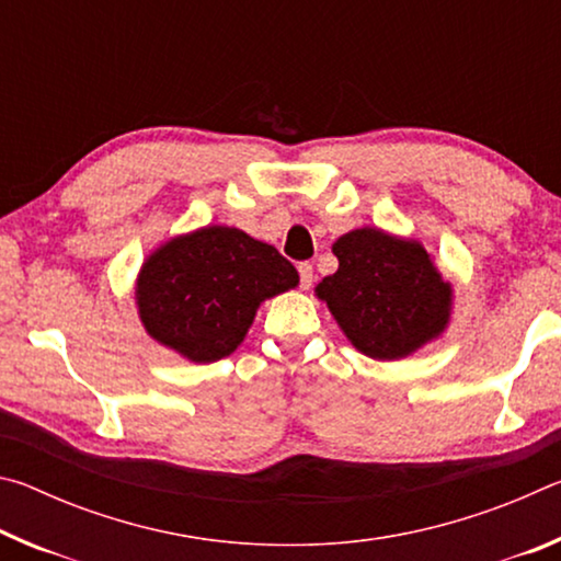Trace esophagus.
Instances as JSON below:
<instances>
[{"label":"esophagus","mask_w":561,"mask_h":561,"mask_svg":"<svg viewBox=\"0 0 561 561\" xmlns=\"http://www.w3.org/2000/svg\"><path fill=\"white\" fill-rule=\"evenodd\" d=\"M299 277H301V289H309L311 282H314V267L309 262L299 264Z\"/></svg>","instance_id":"1"}]
</instances>
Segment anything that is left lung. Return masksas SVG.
I'll return each instance as SVG.
<instances>
[{
    "mask_svg": "<svg viewBox=\"0 0 561 561\" xmlns=\"http://www.w3.org/2000/svg\"><path fill=\"white\" fill-rule=\"evenodd\" d=\"M339 270L321 279L324 301L351 346L376 360H401L450 327L455 291L415 237L358 227L331 244Z\"/></svg>",
    "mask_w": 561,
    "mask_h": 561,
    "instance_id": "1",
    "label": "left lung"
}]
</instances>
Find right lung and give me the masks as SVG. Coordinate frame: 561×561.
Returning a JSON list of instances; mask_svg holds the SVG:
<instances>
[{
  "mask_svg": "<svg viewBox=\"0 0 561 561\" xmlns=\"http://www.w3.org/2000/svg\"><path fill=\"white\" fill-rule=\"evenodd\" d=\"M299 287V272L240 227L205 225L168 237L136 274L146 334L190 364H215L242 344L267 299Z\"/></svg>",
  "mask_w": 561,
  "mask_h": 561,
  "instance_id": "obj_1",
  "label": "right lung"
}]
</instances>
